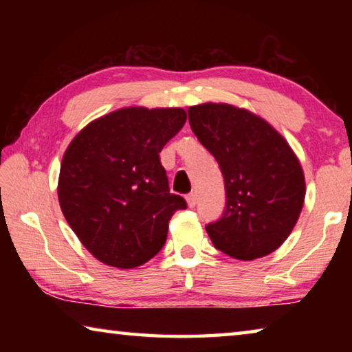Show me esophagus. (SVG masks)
I'll return each mask as SVG.
<instances>
[{
	"label": "esophagus",
	"instance_id": "esophagus-1",
	"mask_svg": "<svg viewBox=\"0 0 352 352\" xmlns=\"http://www.w3.org/2000/svg\"><path fill=\"white\" fill-rule=\"evenodd\" d=\"M186 201H188V206L189 208H195V205H197V194L195 192H190L186 195Z\"/></svg>",
	"mask_w": 352,
	"mask_h": 352
}]
</instances>
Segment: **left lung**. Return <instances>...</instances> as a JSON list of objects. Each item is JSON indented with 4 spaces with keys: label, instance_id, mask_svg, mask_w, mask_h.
<instances>
[{
    "label": "left lung",
    "instance_id": "8db88e82",
    "mask_svg": "<svg viewBox=\"0 0 352 352\" xmlns=\"http://www.w3.org/2000/svg\"><path fill=\"white\" fill-rule=\"evenodd\" d=\"M189 124L222 170L226 206L206 225L214 247L241 261L275 252L305 205V172L284 136L265 119L230 104L188 109Z\"/></svg>",
    "mask_w": 352,
    "mask_h": 352
}]
</instances>
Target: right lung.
I'll list each match as a JSON object with an SVG mask.
<instances>
[{
  "mask_svg": "<svg viewBox=\"0 0 352 352\" xmlns=\"http://www.w3.org/2000/svg\"><path fill=\"white\" fill-rule=\"evenodd\" d=\"M184 122L183 109L126 107L94 119L69 142L58 204L98 261L135 269L163 248L169 220L186 201L170 194L160 152Z\"/></svg>",
  "mask_w": 352,
  "mask_h": 352,
  "instance_id": "obj_1",
  "label": "right lung"
}]
</instances>
